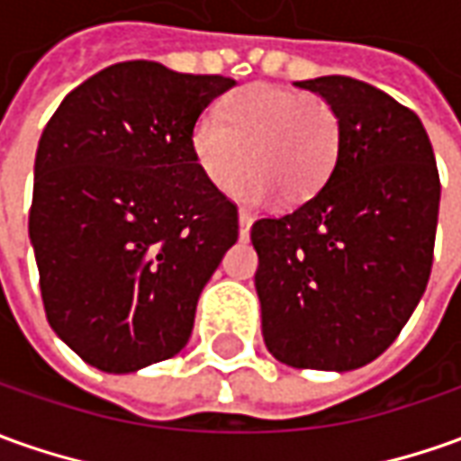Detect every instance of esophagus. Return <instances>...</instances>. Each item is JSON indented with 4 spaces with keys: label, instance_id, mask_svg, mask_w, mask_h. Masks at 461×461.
<instances>
[{
    "label": "esophagus",
    "instance_id": "34e87169",
    "mask_svg": "<svg viewBox=\"0 0 461 461\" xmlns=\"http://www.w3.org/2000/svg\"><path fill=\"white\" fill-rule=\"evenodd\" d=\"M249 227H252V217L247 214V212H240V240H249Z\"/></svg>",
    "mask_w": 461,
    "mask_h": 461
}]
</instances>
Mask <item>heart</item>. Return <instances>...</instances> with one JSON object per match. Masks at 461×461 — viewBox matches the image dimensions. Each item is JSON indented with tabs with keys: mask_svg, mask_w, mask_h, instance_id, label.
<instances>
[{
	"mask_svg": "<svg viewBox=\"0 0 461 461\" xmlns=\"http://www.w3.org/2000/svg\"><path fill=\"white\" fill-rule=\"evenodd\" d=\"M189 151L209 186L247 204H262L275 194L287 204L308 202L333 174L340 151V121L315 95L277 86H249L202 113L189 131Z\"/></svg>",
	"mask_w": 461,
	"mask_h": 461,
	"instance_id": "heart-1",
	"label": "heart"
}]
</instances>
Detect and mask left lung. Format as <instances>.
Here are the masks:
<instances>
[{
  "instance_id": "obj_1",
  "label": "left lung",
  "mask_w": 461,
  "mask_h": 461,
  "mask_svg": "<svg viewBox=\"0 0 461 461\" xmlns=\"http://www.w3.org/2000/svg\"><path fill=\"white\" fill-rule=\"evenodd\" d=\"M340 121L333 174L252 227L265 346L280 363L353 371L396 340L434 259L439 171L419 115L346 75L295 83Z\"/></svg>"
}]
</instances>
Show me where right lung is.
I'll use <instances>...</instances> for the list:
<instances>
[{"label": "right lung", "instance_id": "1", "mask_svg": "<svg viewBox=\"0 0 461 461\" xmlns=\"http://www.w3.org/2000/svg\"><path fill=\"white\" fill-rule=\"evenodd\" d=\"M234 86L151 59L115 62L65 95L42 131L30 242L47 321L105 374L176 356L237 242V206L189 151L191 123Z\"/></svg>", "mask_w": 461, "mask_h": 461}]
</instances>
